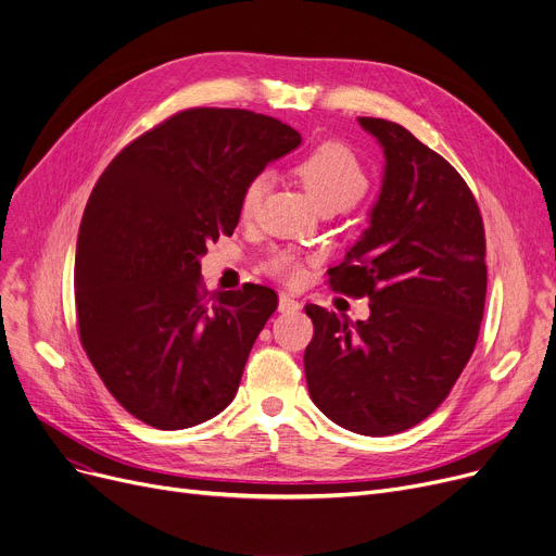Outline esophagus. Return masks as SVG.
Wrapping results in <instances>:
<instances>
[{"label": "esophagus", "mask_w": 556, "mask_h": 556, "mask_svg": "<svg viewBox=\"0 0 556 556\" xmlns=\"http://www.w3.org/2000/svg\"><path fill=\"white\" fill-rule=\"evenodd\" d=\"M298 308H300V302L294 300V298H290L288 292H281V294H279V311H281V313H294Z\"/></svg>", "instance_id": "esophagus-1"}]
</instances>
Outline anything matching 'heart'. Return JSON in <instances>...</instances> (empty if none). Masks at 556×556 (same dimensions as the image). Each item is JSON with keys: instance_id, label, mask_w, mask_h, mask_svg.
<instances>
[{"instance_id": "1", "label": "heart", "mask_w": 556, "mask_h": 556, "mask_svg": "<svg viewBox=\"0 0 556 556\" xmlns=\"http://www.w3.org/2000/svg\"><path fill=\"white\" fill-rule=\"evenodd\" d=\"M294 174L302 180L308 197L315 201L319 210H346L362 199L366 192V172L359 159L342 142H321L308 152L298 165ZM268 178L254 176L241 194V216L252 218L262 205L266 192ZM268 270L283 279V281H298L302 275V264L294 252L283 250L277 252L270 262Z\"/></svg>"}]
</instances>
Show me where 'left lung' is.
<instances>
[{"label":"left lung","instance_id":"1","mask_svg":"<svg viewBox=\"0 0 556 556\" xmlns=\"http://www.w3.org/2000/svg\"><path fill=\"white\" fill-rule=\"evenodd\" d=\"M384 154L368 228L332 268L330 286L371 300L351 321L308 304V393L336 425L391 435L422 422L469 362L483 321L485 230L463 176L412 131L359 118Z\"/></svg>","mask_w":556,"mask_h":556}]
</instances>
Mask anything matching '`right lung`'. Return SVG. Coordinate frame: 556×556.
I'll list each match as a JSON object with an SVG mask.
<instances>
[{"instance_id":"add662e5","label":"right lung","mask_w":556,"mask_h":556,"mask_svg":"<svg viewBox=\"0 0 556 556\" xmlns=\"http://www.w3.org/2000/svg\"><path fill=\"white\" fill-rule=\"evenodd\" d=\"M302 144L245 109H188L109 163L76 245V313L100 380L138 420L188 429L235 400L277 292H205L201 256L232 235L245 185Z\"/></svg>"}]
</instances>
